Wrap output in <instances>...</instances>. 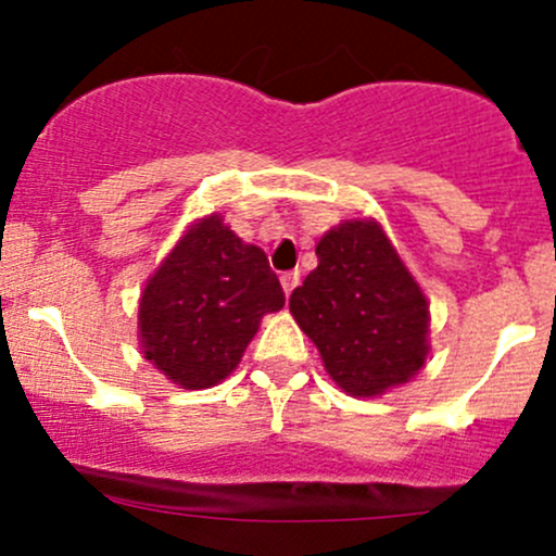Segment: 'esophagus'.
<instances>
[{
    "label": "esophagus",
    "mask_w": 556,
    "mask_h": 556,
    "mask_svg": "<svg viewBox=\"0 0 556 556\" xmlns=\"http://www.w3.org/2000/svg\"><path fill=\"white\" fill-rule=\"evenodd\" d=\"M279 282H282L285 295H290V293H293L295 285H299V271H282V277H279Z\"/></svg>",
    "instance_id": "obj_1"
}]
</instances>
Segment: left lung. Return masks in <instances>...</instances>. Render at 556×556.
<instances>
[{
  "label": "left lung",
  "instance_id": "8db88e82",
  "mask_svg": "<svg viewBox=\"0 0 556 556\" xmlns=\"http://www.w3.org/2000/svg\"><path fill=\"white\" fill-rule=\"evenodd\" d=\"M290 312L325 371L357 397L408 382L428 355V301L377 223L346 220L319 239Z\"/></svg>",
  "mask_w": 556,
  "mask_h": 556
}]
</instances>
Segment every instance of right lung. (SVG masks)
Here are the masks:
<instances>
[{
  "label": "right lung",
  "mask_w": 556,
  "mask_h": 556,
  "mask_svg": "<svg viewBox=\"0 0 556 556\" xmlns=\"http://www.w3.org/2000/svg\"><path fill=\"white\" fill-rule=\"evenodd\" d=\"M282 306V285L266 252L212 215L179 239L144 288V357L172 382L204 390L239 366L263 314Z\"/></svg>",
  "instance_id": "right-lung-1"
}]
</instances>
